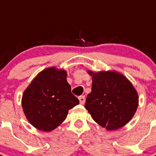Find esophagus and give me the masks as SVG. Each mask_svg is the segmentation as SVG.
I'll return each instance as SVG.
<instances>
[{"mask_svg":"<svg viewBox=\"0 0 156 156\" xmlns=\"http://www.w3.org/2000/svg\"><path fill=\"white\" fill-rule=\"evenodd\" d=\"M78 99H79V102H80V104H82V105H84L85 101H86V99H85V96H79L78 97Z\"/></svg>","mask_w":156,"mask_h":156,"instance_id":"obj_1","label":"esophagus"}]
</instances>
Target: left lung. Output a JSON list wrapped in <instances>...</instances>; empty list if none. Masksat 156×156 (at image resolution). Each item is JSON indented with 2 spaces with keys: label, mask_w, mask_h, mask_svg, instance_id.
Instances as JSON below:
<instances>
[{
  "label": "left lung",
  "mask_w": 156,
  "mask_h": 156,
  "mask_svg": "<svg viewBox=\"0 0 156 156\" xmlns=\"http://www.w3.org/2000/svg\"><path fill=\"white\" fill-rule=\"evenodd\" d=\"M92 91L85 108L93 119L108 130L123 127L134 116L139 105L135 88L124 75L115 71L94 73Z\"/></svg>",
  "instance_id": "1"
}]
</instances>
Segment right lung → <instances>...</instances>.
Wrapping results in <instances>:
<instances>
[{"instance_id": "right-lung-1", "label": "right lung", "mask_w": 156, "mask_h": 156, "mask_svg": "<svg viewBox=\"0 0 156 156\" xmlns=\"http://www.w3.org/2000/svg\"><path fill=\"white\" fill-rule=\"evenodd\" d=\"M78 104L67 81V72L55 67L40 72L24 91L22 99L27 120L46 132L59 126L68 110Z\"/></svg>"}]
</instances>
